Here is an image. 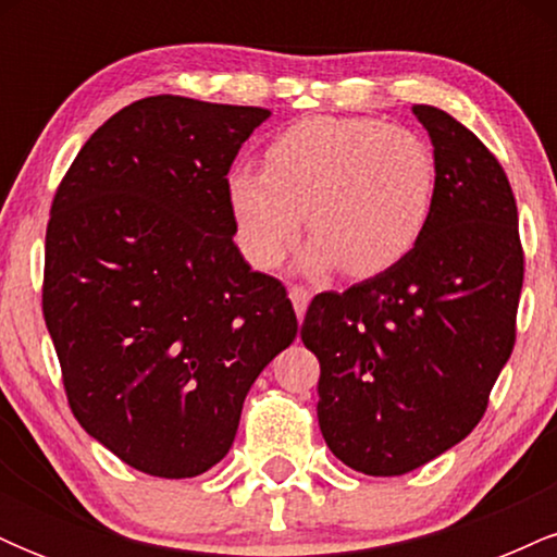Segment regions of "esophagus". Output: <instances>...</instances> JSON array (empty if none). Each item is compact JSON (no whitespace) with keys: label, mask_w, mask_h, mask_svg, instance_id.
<instances>
[{"label":"esophagus","mask_w":557,"mask_h":557,"mask_svg":"<svg viewBox=\"0 0 557 557\" xmlns=\"http://www.w3.org/2000/svg\"><path fill=\"white\" fill-rule=\"evenodd\" d=\"M287 296H290V300H293V309H296L298 319H304L306 306H309V300H311V293L306 290L304 285H290V290H287Z\"/></svg>","instance_id":"obj_1"}]
</instances>
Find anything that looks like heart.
<instances>
[{
  "label": "heart",
  "mask_w": 557,
  "mask_h": 557,
  "mask_svg": "<svg viewBox=\"0 0 557 557\" xmlns=\"http://www.w3.org/2000/svg\"><path fill=\"white\" fill-rule=\"evenodd\" d=\"M430 140L372 117H306L264 151V170L233 168L227 207L248 261L274 270L296 246L304 216L311 270L341 264L372 277L424 238L437 201Z\"/></svg>",
  "instance_id": "1"
}]
</instances>
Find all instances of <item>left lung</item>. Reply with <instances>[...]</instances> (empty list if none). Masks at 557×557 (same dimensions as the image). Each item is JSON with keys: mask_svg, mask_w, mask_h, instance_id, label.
I'll return each instance as SVG.
<instances>
[{"mask_svg": "<svg viewBox=\"0 0 557 557\" xmlns=\"http://www.w3.org/2000/svg\"><path fill=\"white\" fill-rule=\"evenodd\" d=\"M437 157L419 246L343 293H319L300 341L319 359L324 443L369 476H400L469 434L516 343L523 285L519 209L469 127L413 104Z\"/></svg>", "mask_w": 557, "mask_h": 557, "instance_id": "left-lung-1", "label": "left lung"}]
</instances>
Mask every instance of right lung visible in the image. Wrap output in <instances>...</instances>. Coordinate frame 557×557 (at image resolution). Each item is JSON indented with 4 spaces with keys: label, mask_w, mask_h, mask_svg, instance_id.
<instances>
[{
    "label": "right lung",
    "mask_w": 557,
    "mask_h": 557,
    "mask_svg": "<svg viewBox=\"0 0 557 557\" xmlns=\"http://www.w3.org/2000/svg\"><path fill=\"white\" fill-rule=\"evenodd\" d=\"M267 117L149 96L112 114L57 185L41 309L70 411L144 474L220 463L253 380L296 341L285 285L233 243L225 194Z\"/></svg>",
    "instance_id": "obj_1"
}]
</instances>
